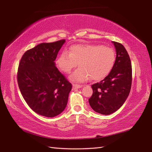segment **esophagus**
Listing matches in <instances>:
<instances>
[{"mask_svg":"<svg viewBox=\"0 0 152 152\" xmlns=\"http://www.w3.org/2000/svg\"><path fill=\"white\" fill-rule=\"evenodd\" d=\"M82 85H79V84H73V89H78L82 88Z\"/></svg>","mask_w":152,"mask_h":152,"instance_id":"esophagus-1","label":"esophagus"}]
</instances>
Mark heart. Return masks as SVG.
I'll list each match as a JSON object with an SVG mask.
<instances>
[{
	"instance_id": "obj_1",
	"label": "heart",
	"mask_w": 152,
	"mask_h": 152,
	"mask_svg": "<svg viewBox=\"0 0 152 152\" xmlns=\"http://www.w3.org/2000/svg\"><path fill=\"white\" fill-rule=\"evenodd\" d=\"M115 54L111 48L96 44H78L71 46L69 53L63 51L57 57L58 68L69 74L77 66L79 68L71 74L70 80L82 82L91 78L94 81L102 80L114 66Z\"/></svg>"
}]
</instances>
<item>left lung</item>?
Segmentation results:
<instances>
[{
  "instance_id": "8db88e82",
  "label": "left lung",
  "mask_w": 152,
  "mask_h": 152,
  "mask_svg": "<svg viewBox=\"0 0 152 152\" xmlns=\"http://www.w3.org/2000/svg\"><path fill=\"white\" fill-rule=\"evenodd\" d=\"M112 42L116 51L114 66L104 80L91 86L93 95L89 99L93 110L104 115L112 114L124 104L130 93L132 83L129 56L121 44Z\"/></svg>"
}]
</instances>
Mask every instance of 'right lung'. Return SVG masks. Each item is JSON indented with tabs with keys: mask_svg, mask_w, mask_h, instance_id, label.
I'll list each match as a JSON object with an SVG mask.
<instances>
[{
	"mask_svg": "<svg viewBox=\"0 0 152 152\" xmlns=\"http://www.w3.org/2000/svg\"><path fill=\"white\" fill-rule=\"evenodd\" d=\"M65 42L41 43L25 51L19 64L18 83L23 97L38 114H60L67 104L72 84L56 66L57 53Z\"/></svg>",
	"mask_w": 152,
	"mask_h": 152,
	"instance_id": "obj_1",
	"label": "right lung"
}]
</instances>
